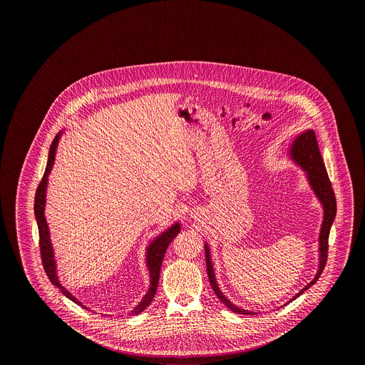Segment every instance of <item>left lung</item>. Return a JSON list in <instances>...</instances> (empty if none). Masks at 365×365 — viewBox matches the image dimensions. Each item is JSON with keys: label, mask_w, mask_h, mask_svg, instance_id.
I'll return each instance as SVG.
<instances>
[{"label": "left lung", "mask_w": 365, "mask_h": 365, "mask_svg": "<svg viewBox=\"0 0 365 365\" xmlns=\"http://www.w3.org/2000/svg\"><path fill=\"white\" fill-rule=\"evenodd\" d=\"M289 156L298 167L302 168V171L307 175V179L312 187L313 192L317 197V200L320 201V204L323 207V212H324L323 222L320 227V235H319V268H317V272H316L314 278L289 301V302H292L293 299L298 298L317 282V279L320 278V275L326 267L327 253H329V235H330L331 226L334 223V217L336 215V201H335V194L331 187L327 170L324 167V163H323V158L320 155L319 145H317L313 130H307L302 134L295 137L294 140L292 142ZM204 246H205V259H207L209 282H210V286H212L215 294L217 295L219 299L232 312L240 313V314H256L252 311L238 308L220 292L219 284L216 282V277H215L213 265L210 261L212 259H210L208 243H205Z\"/></svg>", "instance_id": "obj_1"}]
</instances>
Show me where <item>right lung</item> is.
Instances as JSON below:
<instances>
[{"label":"right lung","mask_w":365,"mask_h":365,"mask_svg":"<svg viewBox=\"0 0 365 365\" xmlns=\"http://www.w3.org/2000/svg\"><path fill=\"white\" fill-rule=\"evenodd\" d=\"M63 131H60L56 138L53 139L52 145H51V150H49V157H48V164H46V170L43 178L36 189L35 192L34 201V213L35 219H36V225H38V232H39V249H41V257H42V264H43V269L48 275L49 280L52 282L56 287H58L61 290V293L68 297L71 301H73L75 304L83 307V304L81 301H78L70 292L61 286L58 277H57V265L54 260V253H53L52 242H51V232H49V227L45 219V204H46V187H48V176L52 171L53 164H54V157H56V150H57V145L61 137ZM180 232V225L176 222L175 225L168 227L164 232H161L158 237H156L152 242L149 243L148 249H146V267L149 269V277H150V286L149 290L146 292L145 297L140 299L138 305L130 312V314H138V313L145 311L152 299L155 298L156 294L157 286H158V279H160V269H161V262L165 256L167 247L168 245L174 241L175 237ZM87 309V307H83Z\"/></svg>","instance_id":"1"}]
</instances>
